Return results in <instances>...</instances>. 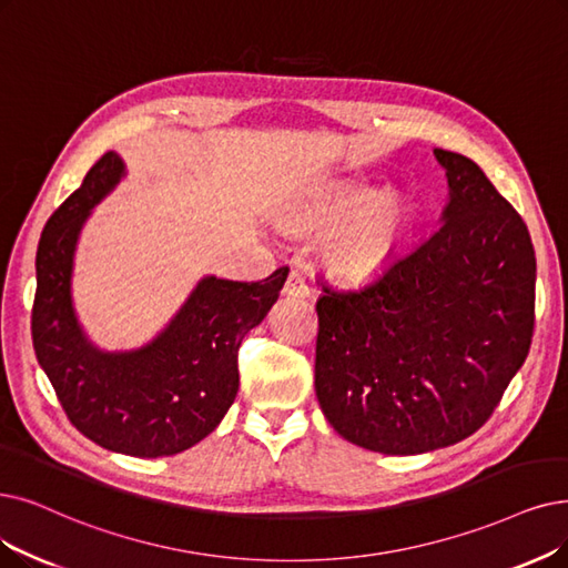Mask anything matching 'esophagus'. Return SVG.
<instances>
[{
    "mask_svg": "<svg viewBox=\"0 0 568 568\" xmlns=\"http://www.w3.org/2000/svg\"><path fill=\"white\" fill-rule=\"evenodd\" d=\"M284 293H286V296H293V298H307L310 296V286L305 284V280H303L298 270L288 272L286 284H284Z\"/></svg>",
    "mask_w": 568,
    "mask_h": 568,
    "instance_id": "obj_1",
    "label": "esophagus"
}]
</instances>
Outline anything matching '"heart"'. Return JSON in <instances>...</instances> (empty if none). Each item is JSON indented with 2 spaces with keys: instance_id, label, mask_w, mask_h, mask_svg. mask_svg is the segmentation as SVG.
I'll use <instances>...</instances> for the list:
<instances>
[{
  "instance_id": "b5f03b06",
  "label": "heart",
  "mask_w": 568,
  "mask_h": 568,
  "mask_svg": "<svg viewBox=\"0 0 568 568\" xmlns=\"http://www.w3.org/2000/svg\"><path fill=\"white\" fill-rule=\"evenodd\" d=\"M296 221L320 231L333 224L324 240L326 263L345 277H368L394 256L410 212L398 191L373 193L366 181H347L310 195Z\"/></svg>"
}]
</instances>
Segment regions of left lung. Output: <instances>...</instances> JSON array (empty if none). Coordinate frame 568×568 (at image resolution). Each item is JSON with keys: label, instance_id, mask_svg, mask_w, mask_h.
<instances>
[{"label": "left lung", "instance_id": "8db88e82", "mask_svg": "<svg viewBox=\"0 0 568 568\" xmlns=\"http://www.w3.org/2000/svg\"><path fill=\"white\" fill-rule=\"evenodd\" d=\"M440 225L358 288L322 286L314 392L345 440L422 455L475 434L525 363L536 254L510 202L470 158L434 149Z\"/></svg>", "mask_w": 568, "mask_h": 568}]
</instances>
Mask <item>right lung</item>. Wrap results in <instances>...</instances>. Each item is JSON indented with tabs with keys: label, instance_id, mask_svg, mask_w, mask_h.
<instances>
[{
	"label": "right lung",
	"instance_id": "obj_1",
	"mask_svg": "<svg viewBox=\"0 0 568 568\" xmlns=\"http://www.w3.org/2000/svg\"><path fill=\"white\" fill-rule=\"evenodd\" d=\"M123 176V158L104 153L43 229L32 343L62 410L85 438L121 455L155 459L193 447L229 413L240 387L242 337L277 303L288 267L261 282L202 277L151 343L100 349L74 310V254L90 212Z\"/></svg>",
	"mask_w": 568,
	"mask_h": 568
}]
</instances>
